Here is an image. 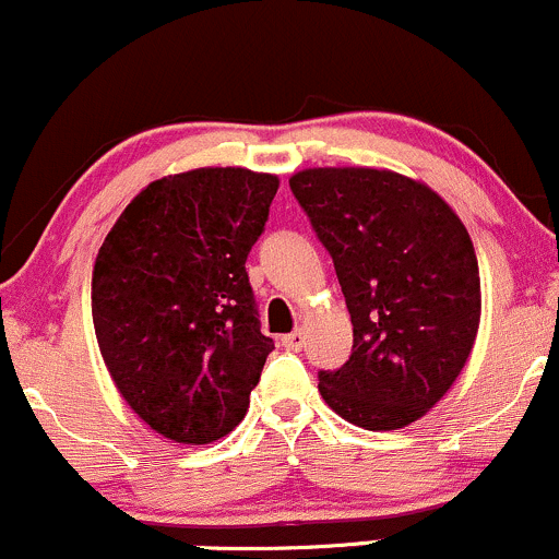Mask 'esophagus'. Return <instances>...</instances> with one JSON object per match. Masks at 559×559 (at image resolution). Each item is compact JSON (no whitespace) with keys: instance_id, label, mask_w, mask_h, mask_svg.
<instances>
[{"instance_id":"esophagus-1","label":"esophagus","mask_w":559,"mask_h":559,"mask_svg":"<svg viewBox=\"0 0 559 559\" xmlns=\"http://www.w3.org/2000/svg\"><path fill=\"white\" fill-rule=\"evenodd\" d=\"M304 344H306V335L301 333V330H293V333L282 335V346H285V349L301 352Z\"/></svg>"}]
</instances>
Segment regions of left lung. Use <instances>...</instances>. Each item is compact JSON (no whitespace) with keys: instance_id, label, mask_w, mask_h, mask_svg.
<instances>
[{"instance_id":"left-lung-1","label":"left lung","mask_w":559,"mask_h":559,"mask_svg":"<svg viewBox=\"0 0 559 559\" xmlns=\"http://www.w3.org/2000/svg\"><path fill=\"white\" fill-rule=\"evenodd\" d=\"M352 314V357L320 370L322 400L370 431L402 429L445 397L479 328L469 231L437 191L376 167L290 178Z\"/></svg>"}]
</instances>
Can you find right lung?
Returning a JSON list of instances; mask_svg holds the SVG:
<instances>
[{"mask_svg":"<svg viewBox=\"0 0 559 559\" xmlns=\"http://www.w3.org/2000/svg\"><path fill=\"white\" fill-rule=\"evenodd\" d=\"M280 178L200 167L152 181L106 234L93 325L124 402L183 445L245 418L274 341L261 333L245 261Z\"/></svg>","mask_w":559,"mask_h":559,"instance_id":"add662e5","label":"right lung"}]
</instances>
